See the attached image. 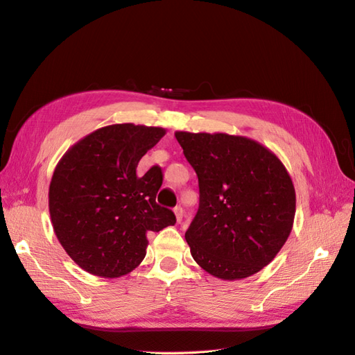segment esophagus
<instances>
[{"instance_id": "esophagus-1", "label": "esophagus", "mask_w": 355, "mask_h": 355, "mask_svg": "<svg viewBox=\"0 0 355 355\" xmlns=\"http://www.w3.org/2000/svg\"><path fill=\"white\" fill-rule=\"evenodd\" d=\"M174 213H175V217H177V222L183 220V216H184V210H183V208H181L180 205H177V207L174 208Z\"/></svg>"}]
</instances>
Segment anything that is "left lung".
I'll use <instances>...</instances> for the list:
<instances>
[{"label": "left lung", "instance_id": "obj_1", "mask_svg": "<svg viewBox=\"0 0 355 355\" xmlns=\"http://www.w3.org/2000/svg\"><path fill=\"white\" fill-rule=\"evenodd\" d=\"M175 138L199 184V208L186 231L193 259L223 280L255 275L293 230L295 190L284 163L244 136L175 132Z\"/></svg>", "mask_w": 355, "mask_h": 355}]
</instances>
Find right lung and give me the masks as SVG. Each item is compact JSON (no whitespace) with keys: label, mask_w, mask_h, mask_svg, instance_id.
Listing matches in <instances>:
<instances>
[{"label":"right lung","mask_w":355,"mask_h":355,"mask_svg":"<svg viewBox=\"0 0 355 355\" xmlns=\"http://www.w3.org/2000/svg\"><path fill=\"white\" fill-rule=\"evenodd\" d=\"M166 133L130 123L102 127L76 142L53 171L49 213L61 246L76 264L100 277H120L147 253V234L175 225L156 202L163 174L136 168Z\"/></svg>","instance_id":"obj_1"}]
</instances>
